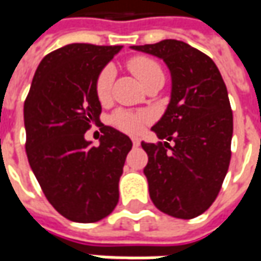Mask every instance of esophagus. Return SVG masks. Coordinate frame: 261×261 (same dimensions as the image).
<instances>
[{"mask_svg":"<svg viewBox=\"0 0 261 261\" xmlns=\"http://www.w3.org/2000/svg\"><path fill=\"white\" fill-rule=\"evenodd\" d=\"M132 144H134V146H139V139L138 138H132Z\"/></svg>","mask_w":261,"mask_h":261,"instance_id":"1","label":"esophagus"}]
</instances>
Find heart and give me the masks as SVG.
Listing matches in <instances>:
<instances>
[{"label":"heart","instance_id":"heart-1","mask_svg":"<svg viewBox=\"0 0 261 261\" xmlns=\"http://www.w3.org/2000/svg\"><path fill=\"white\" fill-rule=\"evenodd\" d=\"M127 66L144 87L148 86L152 81H156V80L164 81L163 68L160 66L158 62H155L154 59H151L148 56H135V58H132L129 61ZM113 80H115V69L112 66H106L97 76V80H95V94H97V98L101 103H106L110 98ZM112 120L119 129L129 132V134H136V132L141 130L142 126L145 125L146 116L144 113H135V112L122 109V110L115 112Z\"/></svg>","mask_w":261,"mask_h":261}]
</instances>
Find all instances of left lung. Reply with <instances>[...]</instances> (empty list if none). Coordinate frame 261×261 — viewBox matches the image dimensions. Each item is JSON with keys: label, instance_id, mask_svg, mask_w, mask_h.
I'll list each match as a JSON object with an SVG mask.
<instances>
[{"label": "left lung", "instance_id": "1", "mask_svg": "<svg viewBox=\"0 0 261 261\" xmlns=\"http://www.w3.org/2000/svg\"><path fill=\"white\" fill-rule=\"evenodd\" d=\"M130 47L163 59L171 74L170 103L151 127L166 141L141 142L149 197L167 215L192 219L214 203L229 167L232 112L225 83L215 62L185 42Z\"/></svg>", "mask_w": 261, "mask_h": 261}]
</instances>
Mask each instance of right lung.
I'll use <instances>...</instances> for the list:
<instances>
[{
  "instance_id": "add662e5",
  "label": "right lung",
  "mask_w": 261,
  "mask_h": 261,
  "mask_svg": "<svg viewBox=\"0 0 261 261\" xmlns=\"http://www.w3.org/2000/svg\"><path fill=\"white\" fill-rule=\"evenodd\" d=\"M122 46L71 43L46 55L24 101L25 152L46 199L66 219L90 224L119 202L130 138L100 123L95 80ZM91 124L103 135L85 139Z\"/></svg>"
}]
</instances>
